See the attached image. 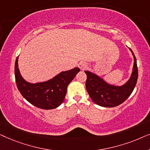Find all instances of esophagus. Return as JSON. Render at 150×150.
Segmentation results:
<instances>
[{
	"label": "esophagus",
	"mask_w": 150,
	"mask_h": 150,
	"mask_svg": "<svg viewBox=\"0 0 150 150\" xmlns=\"http://www.w3.org/2000/svg\"><path fill=\"white\" fill-rule=\"evenodd\" d=\"M78 66H79V67L81 69V70H83V69H85L86 67H87V63L85 62H81L79 63Z\"/></svg>",
	"instance_id": "34e87169"
}]
</instances>
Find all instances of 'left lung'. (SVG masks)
Masks as SVG:
<instances>
[{"label":"left lung","mask_w":150,"mask_h":150,"mask_svg":"<svg viewBox=\"0 0 150 150\" xmlns=\"http://www.w3.org/2000/svg\"><path fill=\"white\" fill-rule=\"evenodd\" d=\"M130 50L132 51L130 48ZM132 54L134 59L133 72L130 80L122 87L108 85L98 76L85 71L87 74L86 89L94 103L104 107H115L128 99L132 93L138 79L137 59L133 52Z\"/></svg>","instance_id":"obj_1"}]
</instances>
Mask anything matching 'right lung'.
Masks as SVG:
<instances>
[{
  "instance_id": "add662e5",
  "label": "right lung",
  "mask_w": 150,
  "mask_h": 150,
  "mask_svg": "<svg viewBox=\"0 0 150 150\" xmlns=\"http://www.w3.org/2000/svg\"><path fill=\"white\" fill-rule=\"evenodd\" d=\"M18 59V57L15 63V79L18 89L28 102L42 109H53L60 106L65 99L67 85L80 71L79 67H75L71 70L62 71L47 82L30 84L24 81L20 75Z\"/></svg>"
}]
</instances>
